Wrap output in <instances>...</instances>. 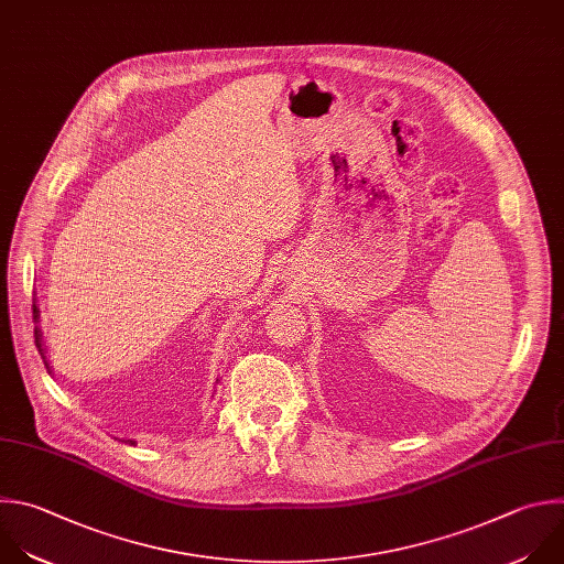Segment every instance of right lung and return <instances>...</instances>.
I'll list each match as a JSON object with an SVG mask.
<instances>
[{"instance_id":"obj_1","label":"right lung","mask_w":564,"mask_h":564,"mask_svg":"<svg viewBox=\"0 0 564 564\" xmlns=\"http://www.w3.org/2000/svg\"><path fill=\"white\" fill-rule=\"evenodd\" d=\"M33 318H35V321L40 318V310H37V305H35V303H33ZM35 343H37V349H40V354H42V358H44V362H46V369L51 371V367H48V360H46V356H44V347H42V334H40V327H35ZM126 443L134 445V441H126Z\"/></svg>"}]
</instances>
